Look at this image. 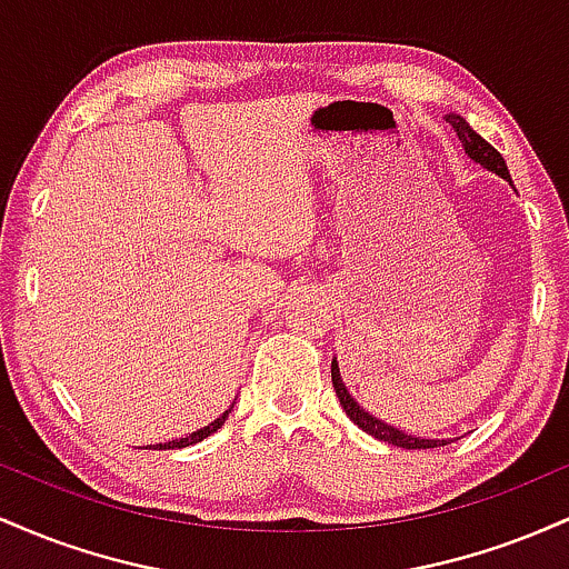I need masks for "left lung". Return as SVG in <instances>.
<instances>
[{
	"mask_svg": "<svg viewBox=\"0 0 569 569\" xmlns=\"http://www.w3.org/2000/svg\"><path fill=\"white\" fill-rule=\"evenodd\" d=\"M447 122L455 128L457 139H460L468 158H471L473 162H479V166L487 168V171L498 173L500 179L511 181V173H508L506 160H502V154L492 147V143H487L485 139H481V136L476 133V130L468 126L460 114H447ZM331 382H335L337 398H339V403H342L345 415H348L358 428L367 430L369 436H375V439L388 441V443H393V447H403V449H433V447H447V443H452V439H422V436H411V433H407V430L388 426V422L380 420V417L371 415L369 409H363L361 403L352 398L348 385L342 382L337 358H331Z\"/></svg>",
	"mask_w": 569,
	"mask_h": 569,
	"instance_id": "obj_1",
	"label": "left lung"
}]
</instances>
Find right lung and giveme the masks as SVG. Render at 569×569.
<instances>
[{
  "label": "right lung",
  "mask_w": 569,
  "mask_h": 569,
  "mask_svg": "<svg viewBox=\"0 0 569 569\" xmlns=\"http://www.w3.org/2000/svg\"><path fill=\"white\" fill-rule=\"evenodd\" d=\"M232 407H234V401L230 403V409H227V411H221V415L217 417V420H213V422H208L206 428L194 430V433L184 436V439L166 441V443H149V449H181V447H192V443H198V441H202V439H208V436H211V433H217V430H219L221 426H224V420H227V417L232 415Z\"/></svg>",
  "instance_id": "add662e5"
}]
</instances>
